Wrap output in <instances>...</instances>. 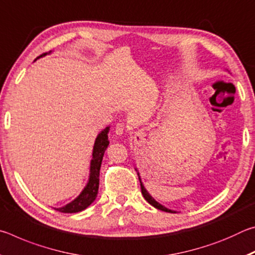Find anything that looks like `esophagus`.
Segmentation results:
<instances>
[{"instance_id":"obj_1","label":"esophagus","mask_w":255,"mask_h":255,"mask_svg":"<svg viewBox=\"0 0 255 255\" xmlns=\"http://www.w3.org/2000/svg\"><path fill=\"white\" fill-rule=\"evenodd\" d=\"M126 131H127V127H126V125L123 124V123H118L117 125H116L115 132L117 133L118 136H122L123 133H125Z\"/></svg>"}]
</instances>
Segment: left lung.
I'll list each match as a JSON object with an SVG mask.
<instances>
[{"label":"left lung","instance_id":"left-lung-1","mask_svg":"<svg viewBox=\"0 0 255 255\" xmlns=\"http://www.w3.org/2000/svg\"><path fill=\"white\" fill-rule=\"evenodd\" d=\"M136 171H137V174H138V179H139V181H140V189H141V195L144 196V198H145V200L148 202V204H150L152 206H154L155 208L156 209H159V210H162V211H166V213H175V211H173V210H171V209H169V208H166V207H164L163 205H161L159 204V202H157L156 200L154 199V198L149 195V193L147 192V190L145 189V187H144V184H143V182H141V180H140V175H139V172H138V170L137 169H135Z\"/></svg>","mask_w":255,"mask_h":255}]
</instances>
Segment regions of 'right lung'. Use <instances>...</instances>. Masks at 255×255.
<instances>
[{"instance_id":"1","label":"right lung","mask_w":255,"mask_h":255,"mask_svg":"<svg viewBox=\"0 0 255 255\" xmlns=\"http://www.w3.org/2000/svg\"><path fill=\"white\" fill-rule=\"evenodd\" d=\"M45 55H47V53L40 55L39 57H42V56ZM109 130L110 127H106L100 133H99L98 137L96 138V141H94L91 165H90L89 181L88 183H86L85 188L82 190L80 195L77 196L74 200L71 201L70 204H67L64 207H60V208H55L56 210L65 214L79 213V211L88 208V207L96 200L99 190V175H100L102 158L107 147L109 146V140H108V132H109Z\"/></svg>"}]
</instances>
